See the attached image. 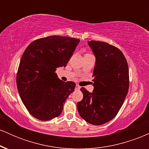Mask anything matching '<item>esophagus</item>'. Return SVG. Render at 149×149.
<instances>
[{
    "label": "esophagus",
    "instance_id": "34e87169",
    "mask_svg": "<svg viewBox=\"0 0 149 149\" xmlns=\"http://www.w3.org/2000/svg\"><path fill=\"white\" fill-rule=\"evenodd\" d=\"M80 87L79 86V85H76V90H80Z\"/></svg>",
    "mask_w": 149,
    "mask_h": 149
}]
</instances>
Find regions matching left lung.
Here are the masks:
<instances>
[{
  "label": "left lung",
  "instance_id": "8db88e82",
  "mask_svg": "<svg viewBox=\"0 0 149 149\" xmlns=\"http://www.w3.org/2000/svg\"><path fill=\"white\" fill-rule=\"evenodd\" d=\"M95 56L93 75L94 90L85 88L82 101L77 103L78 113L86 122L100 125L117 115L129 89V69L123 52L105 42L88 41Z\"/></svg>",
  "mask_w": 149,
  "mask_h": 149
}]
</instances>
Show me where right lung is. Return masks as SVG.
<instances>
[{
    "label": "right lung",
    "mask_w": 149,
    "mask_h": 149,
    "mask_svg": "<svg viewBox=\"0 0 149 149\" xmlns=\"http://www.w3.org/2000/svg\"><path fill=\"white\" fill-rule=\"evenodd\" d=\"M79 39L51 36L34 40L20 60L17 86L29 112L40 120L59 116L76 83L64 82L55 73L66 66L79 43Z\"/></svg>",
    "instance_id": "right-lung-1"
}]
</instances>
